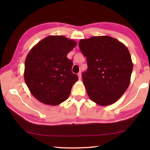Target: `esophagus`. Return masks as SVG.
Returning a JSON list of instances; mask_svg holds the SVG:
<instances>
[{
	"mask_svg": "<svg viewBox=\"0 0 150 150\" xmlns=\"http://www.w3.org/2000/svg\"><path fill=\"white\" fill-rule=\"evenodd\" d=\"M77 75H78V77H79V80H81V73H79Z\"/></svg>",
	"mask_w": 150,
	"mask_h": 150,
	"instance_id": "34e87169",
	"label": "esophagus"
}]
</instances>
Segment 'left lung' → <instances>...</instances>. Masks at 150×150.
<instances>
[{
	"label": "left lung",
	"mask_w": 150,
	"mask_h": 150,
	"mask_svg": "<svg viewBox=\"0 0 150 150\" xmlns=\"http://www.w3.org/2000/svg\"><path fill=\"white\" fill-rule=\"evenodd\" d=\"M79 46L87 57L82 78L90 99L100 106L115 103L130 83L133 63L128 48L108 35L81 40Z\"/></svg>",
	"instance_id": "1"
}]
</instances>
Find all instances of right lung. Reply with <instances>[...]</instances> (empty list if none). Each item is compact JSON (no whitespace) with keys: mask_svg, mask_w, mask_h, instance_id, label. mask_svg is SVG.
<instances>
[{"mask_svg":"<svg viewBox=\"0 0 150 150\" xmlns=\"http://www.w3.org/2000/svg\"><path fill=\"white\" fill-rule=\"evenodd\" d=\"M77 45L63 35H49L33 47L25 60L24 77L32 95L40 102L59 105L69 96L78 76L67 57Z\"/></svg>","mask_w":150,"mask_h":150,"instance_id":"1","label":"right lung"}]
</instances>
